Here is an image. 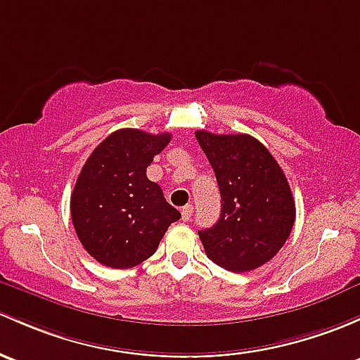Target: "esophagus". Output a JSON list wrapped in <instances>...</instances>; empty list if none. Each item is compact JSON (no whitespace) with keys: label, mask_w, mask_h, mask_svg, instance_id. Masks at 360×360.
I'll list each match as a JSON object with an SVG mask.
<instances>
[{"label":"esophagus","mask_w":360,"mask_h":360,"mask_svg":"<svg viewBox=\"0 0 360 360\" xmlns=\"http://www.w3.org/2000/svg\"><path fill=\"white\" fill-rule=\"evenodd\" d=\"M193 215V205H184L183 209H181V217H183V221H190Z\"/></svg>","instance_id":"obj_1"}]
</instances>
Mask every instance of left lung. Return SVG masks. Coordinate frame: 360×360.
<instances>
[{"label": "left lung", "mask_w": 360, "mask_h": 360, "mask_svg": "<svg viewBox=\"0 0 360 360\" xmlns=\"http://www.w3.org/2000/svg\"><path fill=\"white\" fill-rule=\"evenodd\" d=\"M221 191V217L198 231L207 257L231 272L269 262L288 240L295 202L271 151L250 134L196 131Z\"/></svg>", "instance_id": "8db88e82"}]
</instances>
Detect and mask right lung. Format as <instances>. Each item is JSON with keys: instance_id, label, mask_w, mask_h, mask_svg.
<instances>
[{"instance_id": "add662e5", "label": "right lung", "mask_w": 360, "mask_h": 360, "mask_svg": "<svg viewBox=\"0 0 360 360\" xmlns=\"http://www.w3.org/2000/svg\"><path fill=\"white\" fill-rule=\"evenodd\" d=\"M169 132L119 129L105 138L75 181L70 214L86 252L113 269H129L157 252L179 210L146 177L155 155L169 145Z\"/></svg>"}]
</instances>
